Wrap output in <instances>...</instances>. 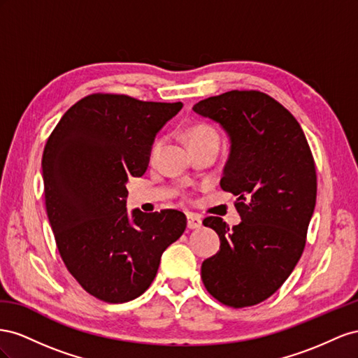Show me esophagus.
Here are the masks:
<instances>
[{"label":"esophagus","instance_id":"34e87169","mask_svg":"<svg viewBox=\"0 0 358 358\" xmlns=\"http://www.w3.org/2000/svg\"><path fill=\"white\" fill-rule=\"evenodd\" d=\"M202 227L201 216L195 213H187V228L189 229H198Z\"/></svg>","mask_w":358,"mask_h":358}]
</instances>
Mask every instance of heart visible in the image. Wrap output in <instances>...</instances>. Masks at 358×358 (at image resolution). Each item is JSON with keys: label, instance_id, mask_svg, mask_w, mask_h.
I'll list each match as a JSON object with an SVG mask.
<instances>
[{"label": "heart", "instance_id": "b5f03b06", "mask_svg": "<svg viewBox=\"0 0 358 358\" xmlns=\"http://www.w3.org/2000/svg\"><path fill=\"white\" fill-rule=\"evenodd\" d=\"M187 139H189V144H198V142H203V141H219L217 138V134L214 131L211 127L208 126H203V124H199V126H195L192 127L189 131H187ZM162 145V141L157 139L155 142V145H152L151 148V155L155 156L156 152L159 151Z\"/></svg>", "mask_w": 358, "mask_h": 358}]
</instances>
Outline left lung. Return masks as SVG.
Segmentation results:
<instances>
[{
	"instance_id": "1",
	"label": "left lung",
	"mask_w": 358,
	"mask_h": 358,
	"mask_svg": "<svg viewBox=\"0 0 358 358\" xmlns=\"http://www.w3.org/2000/svg\"><path fill=\"white\" fill-rule=\"evenodd\" d=\"M227 134L220 187L237 196L241 222L203 219L220 249L202 262L207 291L231 308L267 300L297 265L316 202V171L300 124L259 91H228L192 108Z\"/></svg>"
}]
</instances>
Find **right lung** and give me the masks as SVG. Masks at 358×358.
<instances>
[{
  "instance_id": "obj_1",
  "label": "right lung",
  "mask_w": 358,
  "mask_h": 358,
  "mask_svg": "<svg viewBox=\"0 0 358 358\" xmlns=\"http://www.w3.org/2000/svg\"><path fill=\"white\" fill-rule=\"evenodd\" d=\"M182 103L91 94L59 120L42 159L50 228L67 270L88 294L126 303L155 280L162 253L186 229L177 210L126 208L156 135Z\"/></svg>"
}]
</instances>
